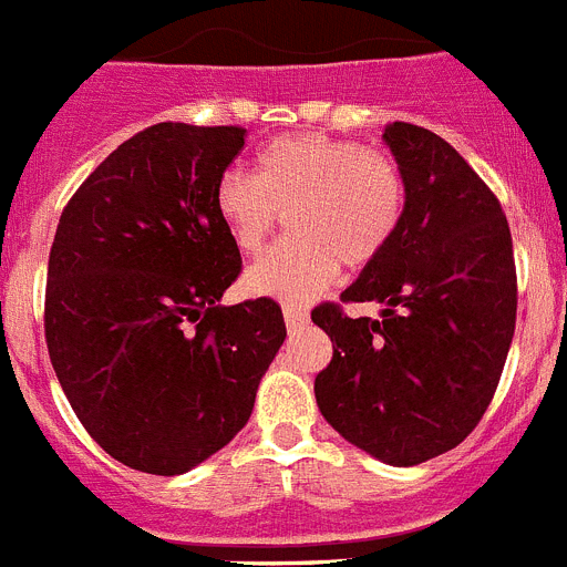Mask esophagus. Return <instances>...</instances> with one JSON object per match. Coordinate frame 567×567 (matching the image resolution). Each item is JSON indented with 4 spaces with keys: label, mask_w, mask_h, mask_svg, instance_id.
Masks as SVG:
<instances>
[{
    "label": "esophagus",
    "mask_w": 567,
    "mask_h": 567,
    "mask_svg": "<svg viewBox=\"0 0 567 567\" xmlns=\"http://www.w3.org/2000/svg\"><path fill=\"white\" fill-rule=\"evenodd\" d=\"M282 316H285V324H288V330H299L308 324V310H305L302 305H285Z\"/></svg>",
    "instance_id": "34e87169"
}]
</instances>
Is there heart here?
I'll list each match as a JSON object with an SVG mask.
<instances>
[{
	"instance_id": "heart-1",
	"label": "heart",
	"mask_w": 567,
	"mask_h": 567,
	"mask_svg": "<svg viewBox=\"0 0 567 567\" xmlns=\"http://www.w3.org/2000/svg\"><path fill=\"white\" fill-rule=\"evenodd\" d=\"M404 177L379 150L324 132L274 137L257 172L228 169L214 186V212L239 254L265 248L288 212L290 237L246 274V290L305 302L328 288L341 262L379 259L404 220Z\"/></svg>"
}]
</instances>
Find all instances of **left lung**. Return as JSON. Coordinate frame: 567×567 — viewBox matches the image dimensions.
Instances as JSON below:
<instances>
[{"instance_id": "left-lung-1", "label": "left lung", "mask_w": 567, "mask_h": 567, "mask_svg": "<svg viewBox=\"0 0 567 567\" xmlns=\"http://www.w3.org/2000/svg\"><path fill=\"white\" fill-rule=\"evenodd\" d=\"M384 141L404 177V220L341 302H381L350 319L324 302L333 341L316 404L344 441L390 466L455 449L492 404L517 321L508 220L492 188L435 132L395 121Z\"/></svg>"}]
</instances>
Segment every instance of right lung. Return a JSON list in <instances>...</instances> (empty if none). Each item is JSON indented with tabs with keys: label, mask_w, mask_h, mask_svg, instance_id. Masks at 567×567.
<instances>
[{
	"label": "right lung",
	"mask_w": 567,
	"mask_h": 567,
	"mask_svg": "<svg viewBox=\"0 0 567 567\" xmlns=\"http://www.w3.org/2000/svg\"><path fill=\"white\" fill-rule=\"evenodd\" d=\"M243 146V126H150L81 183L55 228L50 361L90 437L137 472L172 477L220 452L285 341L274 299L220 305L243 259L214 186Z\"/></svg>",
	"instance_id": "add662e5"
}]
</instances>
